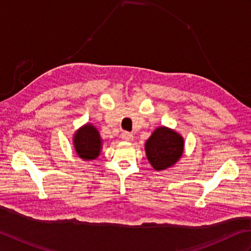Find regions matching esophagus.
Wrapping results in <instances>:
<instances>
[{
    "mask_svg": "<svg viewBox=\"0 0 251 251\" xmlns=\"http://www.w3.org/2000/svg\"><path fill=\"white\" fill-rule=\"evenodd\" d=\"M121 137H122V140H124V141L129 142V141H132V140H133V134H132V133H130V132H126H126L122 133Z\"/></svg>",
    "mask_w": 251,
    "mask_h": 251,
    "instance_id": "esophagus-1",
    "label": "esophagus"
}]
</instances>
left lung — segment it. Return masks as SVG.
<instances>
[{
	"instance_id": "left-lung-1",
	"label": "left lung",
	"mask_w": 251,
	"mask_h": 251,
	"mask_svg": "<svg viewBox=\"0 0 251 251\" xmlns=\"http://www.w3.org/2000/svg\"><path fill=\"white\" fill-rule=\"evenodd\" d=\"M183 148L182 136L166 126L155 130L145 144L146 156L157 171L175 165L182 156Z\"/></svg>"
}]
</instances>
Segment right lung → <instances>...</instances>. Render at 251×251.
I'll use <instances>...</instances> for the list:
<instances>
[{
    "label": "right lung",
    "mask_w": 251,
    "mask_h": 251,
    "mask_svg": "<svg viewBox=\"0 0 251 251\" xmlns=\"http://www.w3.org/2000/svg\"><path fill=\"white\" fill-rule=\"evenodd\" d=\"M75 148L82 159H95L100 155L101 141L100 133L92 125H86L75 133Z\"/></svg>",
    "instance_id": "1"
}]
</instances>
